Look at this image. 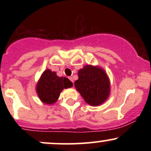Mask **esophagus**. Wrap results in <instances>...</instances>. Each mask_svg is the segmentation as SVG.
Segmentation results:
<instances>
[{
  "label": "esophagus",
  "mask_w": 151,
  "mask_h": 151,
  "mask_svg": "<svg viewBox=\"0 0 151 151\" xmlns=\"http://www.w3.org/2000/svg\"><path fill=\"white\" fill-rule=\"evenodd\" d=\"M69 79H70V80L72 81V82L73 83V84H74V80H73V79H72V77H69Z\"/></svg>",
  "instance_id": "34e87169"
}]
</instances>
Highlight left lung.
<instances>
[{"label": "left lung", "mask_w": 151, "mask_h": 151, "mask_svg": "<svg viewBox=\"0 0 151 151\" xmlns=\"http://www.w3.org/2000/svg\"><path fill=\"white\" fill-rule=\"evenodd\" d=\"M78 77L74 86L86 103L96 106L106 101L110 93V81L103 69L86 65L79 70Z\"/></svg>", "instance_id": "obj_1"}]
</instances>
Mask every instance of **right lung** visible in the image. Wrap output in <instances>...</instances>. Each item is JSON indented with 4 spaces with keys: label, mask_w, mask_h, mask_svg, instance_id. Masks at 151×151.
Instances as JSON below:
<instances>
[{
    "label": "right lung",
    "mask_w": 151,
    "mask_h": 151,
    "mask_svg": "<svg viewBox=\"0 0 151 151\" xmlns=\"http://www.w3.org/2000/svg\"><path fill=\"white\" fill-rule=\"evenodd\" d=\"M72 86V82L67 78L60 77L56 72L46 70L37 81L36 91L41 101L46 104H53L58 101L62 90Z\"/></svg>",
    "instance_id": "add662e5"
}]
</instances>
